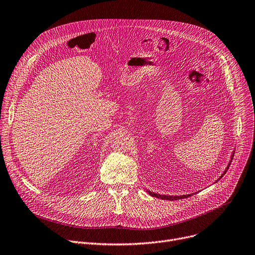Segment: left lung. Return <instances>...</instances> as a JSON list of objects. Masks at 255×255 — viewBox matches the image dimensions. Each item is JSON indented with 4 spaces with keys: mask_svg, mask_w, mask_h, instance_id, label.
I'll list each match as a JSON object with an SVG mask.
<instances>
[{
    "mask_svg": "<svg viewBox=\"0 0 255 255\" xmlns=\"http://www.w3.org/2000/svg\"><path fill=\"white\" fill-rule=\"evenodd\" d=\"M234 154H235V150L232 152V155H231V159H230V162H229V164H227V166L225 167V169H224V171L222 172V175L218 178V180L217 181H219L224 175H225V172L227 171V169H229V167H230V165H231V163H232V160H233V157H234ZM216 181V182H217ZM145 191L148 192L151 196H154V197H157V198H161V199H165V200H177V199H181V198H186V197H188V196H191L192 194H184V195H165V194H159V193H155V192H153V191H150V190H148V189H145Z\"/></svg>",
    "mask_w": 255,
    "mask_h": 255,
    "instance_id": "obj_1",
    "label": "left lung"
}]
</instances>
